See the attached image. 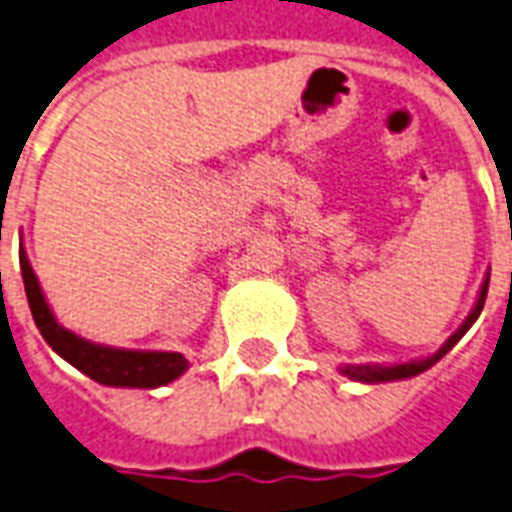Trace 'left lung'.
Here are the masks:
<instances>
[{"label":"left lung","mask_w":512,"mask_h":512,"mask_svg":"<svg viewBox=\"0 0 512 512\" xmlns=\"http://www.w3.org/2000/svg\"><path fill=\"white\" fill-rule=\"evenodd\" d=\"M486 295H488V276L486 282H483V290H480V298H478V306L472 309V314L467 317V323L461 325L453 336H450L448 342L442 344L431 358H426V361H412V363H399V366H344L342 372L347 374V377H352V380H361V382H388V380H404V377H415V374L426 372L429 366H434V363L442 358V355H448L450 350H453V344L464 336V333L469 331V325L475 323L480 317V312H483V304H486Z\"/></svg>","instance_id":"obj_1"}]
</instances>
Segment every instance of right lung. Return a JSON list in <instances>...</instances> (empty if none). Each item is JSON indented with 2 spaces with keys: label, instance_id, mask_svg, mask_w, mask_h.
I'll list each match as a JSON object with an SVG mask.
<instances>
[{
  "label": "right lung",
  "instance_id": "add662e5",
  "mask_svg": "<svg viewBox=\"0 0 512 512\" xmlns=\"http://www.w3.org/2000/svg\"><path fill=\"white\" fill-rule=\"evenodd\" d=\"M21 274H24L26 301H29L34 323L43 333L45 342L73 363L75 369L89 374L92 380L102 382V385H119V388H157V385L176 380L187 369V361L181 352L111 350V347H100V344L86 342L81 336L64 331L45 304L43 290L37 285V276H34L24 252H21Z\"/></svg>",
  "mask_w": 512,
  "mask_h": 512
}]
</instances>
